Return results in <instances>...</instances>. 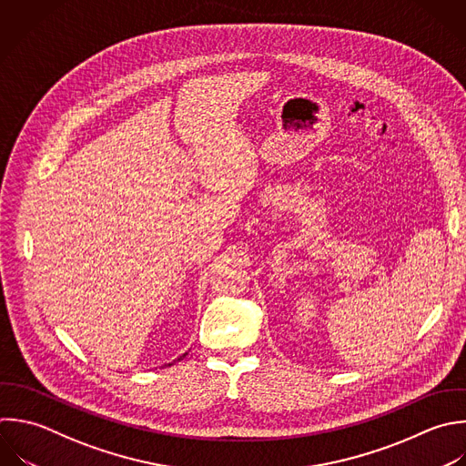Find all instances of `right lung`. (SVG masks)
I'll return each mask as SVG.
<instances>
[{"instance_id": "1", "label": "right lung", "mask_w": 466, "mask_h": 466, "mask_svg": "<svg viewBox=\"0 0 466 466\" xmlns=\"http://www.w3.org/2000/svg\"><path fill=\"white\" fill-rule=\"evenodd\" d=\"M186 355H187V353H184V355H180V357H178V359H177V360H182V359H184V357H186ZM169 366H171V364H169Z\"/></svg>"}]
</instances>
